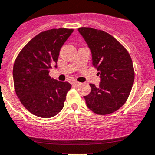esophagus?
<instances>
[{
    "label": "esophagus",
    "mask_w": 155,
    "mask_h": 155,
    "mask_svg": "<svg viewBox=\"0 0 155 155\" xmlns=\"http://www.w3.org/2000/svg\"><path fill=\"white\" fill-rule=\"evenodd\" d=\"M81 83L78 82V81H73V85H75V86H78Z\"/></svg>",
    "instance_id": "1"
}]
</instances>
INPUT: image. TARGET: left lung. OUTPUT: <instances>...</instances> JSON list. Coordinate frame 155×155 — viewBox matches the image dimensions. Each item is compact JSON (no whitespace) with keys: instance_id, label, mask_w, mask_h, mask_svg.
Wrapping results in <instances>:
<instances>
[{"instance_id":"left-lung-1","label":"left lung","mask_w":155,"mask_h":155,"mask_svg":"<svg viewBox=\"0 0 155 155\" xmlns=\"http://www.w3.org/2000/svg\"><path fill=\"white\" fill-rule=\"evenodd\" d=\"M93 56V65L101 78L99 87L89 84L91 92L85 96L89 109L107 115L120 108L128 98L135 72L131 58L124 46L108 33L92 28H80Z\"/></svg>"}]
</instances>
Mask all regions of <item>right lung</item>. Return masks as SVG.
<instances>
[{
    "label": "right lung",
    "instance_id": "add662e5",
    "mask_svg": "<svg viewBox=\"0 0 155 155\" xmlns=\"http://www.w3.org/2000/svg\"><path fill=\"white\" fill-rule=\"evenodd\" d=\"M74 29L54 28L39 33L24 46L13 66L16 95L35 116L51 118L61 112L71 85L51 78L61 47ZM56 67V66H55Z\"/></svg>",
    "mask_w": 155,
    "mask_h": 155
}]
</instances>
